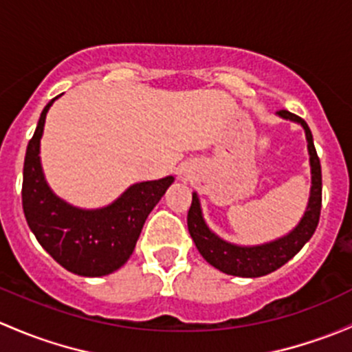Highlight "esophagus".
Returning a JSON list of instances; mask_svg holds the SVG:
<instances>
[{"label": "esophagus", "instance_id": "1", "mask_svg": "<svg viewBox=\"0 0 352 352\" xmlns=\"http://www.w3.org/2000/svg\"><path fill=\"white\" fill-rule=\"evenodd\" d=\"M184 177H186V173H182V179H184Z\"/></svg>", "mask_w": 352, "mask_h": 352}]
</instances>
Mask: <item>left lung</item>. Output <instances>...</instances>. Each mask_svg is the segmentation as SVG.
Returning <instances> with one entry per match:
<instances>
[{
	"label": "left lung",
	"instance_id": "8db88e82",
	"mask_svg": "<svg viewBox=\"0 0 352 352\" xmlns=\"http://www.w3.org/2000/svg\"><path fill=\"white\" fill-rule=\"evenodd\" d=\"M278 116L302 124V128L305 129L307 150L310 155L312 187H310L309 204H307L300 223L295 226L294 231H290L283 238L258 244V246H238V244L228 243L207 228L197 194L195 192L192 194V204L187 214L188 232L207 263L228 275L256 278V276L275 272L302 250L303 244L312 238L317 224H319L320 207H322V170H320V160L317 157L316 146H314L312 131L300 116L290 113V111H278Z\"/></svg>",
	"mask_w": 352,
	"mask_h": 352
}]
</instances>
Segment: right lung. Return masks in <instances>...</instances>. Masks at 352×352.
<instances>
[{"label":"right lung","mask_w":352,"mask_h":352,"mask_svg":"<svg viewBox=\"0 0 352 352\" xmlns=\"http://www.w3.org/2000/svg\"><path fill=\"white\" fill-rule=\"evenodd\" d=\"M54 98L40 114L28 142L21 202L28 228L43 250L69 272L104 276L128 261L148 214L172 186L173 177L135 184L102 209H79L50 190L40 164V138Z\"/></svg>","instance_id":"add662e5"}]
</instances>
